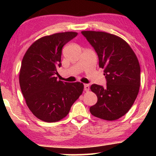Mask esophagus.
Wrapping results in <instances>:
<instances>
[{"label": "esophagus", "mask_w": 156, "mask_h": 156, "mask_svg": "<svg viewBox=\"0 0 156 156\" xmlns=\"http://www.w3.org/2000/svg\"><path fill=\"white\" fill-rule=\"evenodd\" d=\"M84 91H88L89 90V84H84Z\"/></svg>", "instance_id": "esophagus-1"}]
</instances>
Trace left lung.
<instances>
[{
  "mask_svg": "<svg viewBox=\"0 0 156 156\" xmlns=\"http://www.w3.org/2000/svg\"><path fill=\"white\" fill-rule=\"evenodd\" d=\"M94 49L99 67L104 69L106 87L92 84L97 102L89 108L91 114L106 121L124 116L137 97L140 85V68L129 44L119 36L105 32L82 31Z\"/></svg>",
  "mask_w": 156,
  "mask_h": 156,
  "instance_id": "left-lung-1",
  "label": "left lung"
}]
</instances>
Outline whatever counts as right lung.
<instances>
[{"mask_svg":"<svg viewBox=\"0 0 156 156\" xmlns=\"http://www.w3.org/2000/svg\"><path fill=\"white\" fill-rule=\"evenodd\" d=\"M77 34L65 32L40 38L23 58L19 74L21 91L34 116L45 122L65 118L83 92L82 83L63 82L55 76L62 65V49Z\"/></svg>","mask_w":156,"mask_h":156,"instance_id":"1","label":"right lung"}]
</instances>
